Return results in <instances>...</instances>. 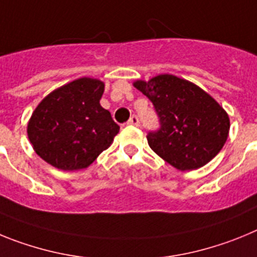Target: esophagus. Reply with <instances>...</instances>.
Wrapping results in <instances>:
<instances>
[{
    "mask_svg": "<svg viewBox=\"0 0 257 257\" xmlns=\"http://www.w3.org/2000/svg\"><path fill=\"white\" fill-rule=\"evenodd\" d=\"M127 124H131V126H140V121H139V117L138 115L134 114L133 117L128 119V122H127Z\"/></svg>",
    "mask_w": 257,
    "mask_h": 257,
    "instance_id": "1",
    "label": "esophagus"
}]
</instances>
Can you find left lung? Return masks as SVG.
Instances as JSON below:
<instances>
[{
    "label": "left lung",
    "instance_id": "1",
    "mask_svg": "<svg viewBox=\"0 0 257 257\" xmlns=\"http://www.w3.org/2000/svg\"><path fill=\"white\" fill-rule=\"evenodd\" d=\"M153 103L160 128L147 135L161 158L181 171L210 162L228 139L229 117L207 92L187 79L160 74L134 83Z\"/></svg>",
    "mask_w": 257,
    "mask_h": 257
}]
</instances>
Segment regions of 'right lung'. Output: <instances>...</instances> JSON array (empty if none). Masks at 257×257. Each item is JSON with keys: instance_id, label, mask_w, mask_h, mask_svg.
<instances>
[{"instance_id": "obj_1", "label": "right lung", "mask_w": 257, "mask_h": 257, "mask_svg": "<svg viewBox=\"0 0 257 257\" xmlns=\"http://www.w3.org/2000/svg\"><path fill=\"white\" fill-rule=\"evenodd\" d=\"M104 83L78 78L56 88L38 104L28 123L36 153L56 169H85L105 151L119 131L100 105Z\"/></svg>"}]
</instances>
